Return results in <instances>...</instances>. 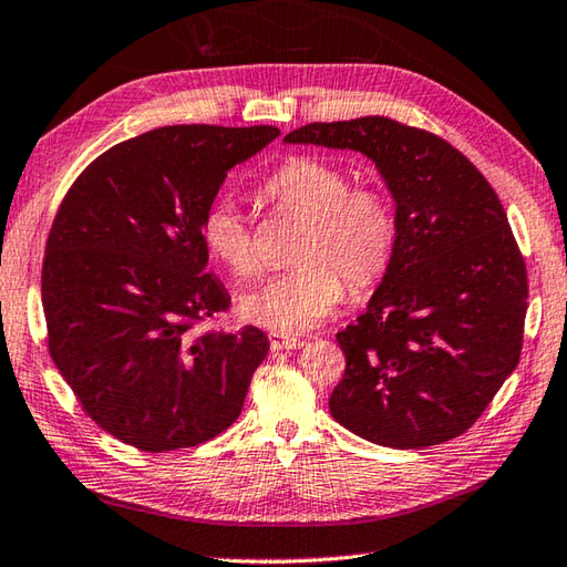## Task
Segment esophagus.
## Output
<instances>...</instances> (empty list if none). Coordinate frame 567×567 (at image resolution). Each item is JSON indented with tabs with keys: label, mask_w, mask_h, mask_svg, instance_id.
<instances>
[{
	"label": "esophagus",
	"mask_w": 567,
	"mask_h": 567,
	"mask_svg": "<svg viewBox=\"0 0 567 567\" xmlns=\"http://www.w3.org/2000/svg\"><path fill=\"white\" fill-rule=\"evenodd\" d=\"M269 342H271V350H298V348H303V340L291 338V334H284V332H269Z\"/></svg>",
	"instance_id": "esophagus-1"
}]
</instances>
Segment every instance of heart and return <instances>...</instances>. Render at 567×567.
Here are the masks:
<instances>
[{"label": "heart", "instance_id": "1", "mask_svg": "<svg viewBox=\"0 0 567 567\" xmlns=\"http://www.w3.org/2000/svg\"><path fill=\"white\" fill-rule=\"evenodd\" d=\"M279 213L306 219L293 269L281 271L239 298V316L274 332H303L326 320L352 288L377 281L396 239L394 210L384 193L350 186L348 171L326 158L293 156L261 186ZM205 249L235 276L259 271L257 241L235 200L219 198L200 219Z\"/></svg>", "mask_w": 567, "mask_h": 567}]
</instances>
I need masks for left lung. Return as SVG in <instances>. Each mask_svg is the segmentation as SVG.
<instances>
[{
    "instance_id": "obj_1",
    "label": "left lung",
    "mask_w": 567,
    "mask_h": 567,
    "mask_svg": "<svg viewBox=\"0 0 567 567\" xmlns=\"http://www.w3.org/2000/svg\"><path fill=\"white\" fill-rule=\"evenodd\" d=\"M284 142L364 154L396 205L384 279L338 332L332 419L384 447L453 441L522 357L526 264L494 188L445 138L389 117L313 122Z\"/></svg>"
}]
</instances>
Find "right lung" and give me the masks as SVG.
Listing matches in <instances>:
<instances>
[{
	"label": "right lung",
	"instance_id": "right-lung-1",
	"mask_svg": "<svg viewBox=\"0 0 567 567\" xmlns=\"http://www.w3.org/2000/svg\"><path fill=\"white\" fill-rule=\"evenodd\" d=\"M281 132L176 124L112 146L80 173L45 241L49 352L80 406L117 441L193 447L245 406L269 340L203 330L229 293L207 271L200 219L227 178Z\"/></svg>",
	"mask_w": 567,
	"mask_h": 567
}]
</instances>
